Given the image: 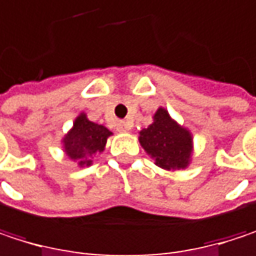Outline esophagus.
Masks as SVG:
<instances>
[{
	"instance_id": "esophagus-1",
	"label": "esophagus",
	"mask_w": 256,
	"mask_h": 256,
	"mask_svg": "<svg viewBox=\"0 0 256 256\" xmlns=\"http://www.w3.org/2000/svg\"><path fill=\"white\" fill-rule=\"evenodd\" d=\"M130 128L132 126H130V123H128V122H118L117 123V130L118 132H128Z\"/></svg>"
}]
</instances>
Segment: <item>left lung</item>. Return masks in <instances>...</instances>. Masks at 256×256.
Segmentation results:
<instances>
[{"label": "left lung", "instance_id": "left-lung-1", "mask_svg": "<svg viewBox=\"0 0 256 256\" xmlns=\"http://www.w3.org/2000/svg\"><path fill=\"white\" fill-rule=\"evenodd\" d=\"M139 140L145 151L163 169L176 170L188 164L191 136L185 128H179L163 108L156 112L154 123L140 132Z\"/></svg>", "mask_w": 256, "mask_h": 256}]
</instances>
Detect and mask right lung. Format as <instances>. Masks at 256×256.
<instances>
[{"mask_svg":"<svg viewBox=\"0 0 256 256\" xmlns=\"http://www.w3.org/2000/svg\"><path fill=\"white\" fill-rule=\"evenodd\" d=\"M111 132L100 124H94L81 114L74 123V128L65 136L64 148L66 156L80 166L92 164V157L104 151Z\"/></svg>","mask_w":256,"mask_h":256,"instance_id":"add662e5","label":"right lung"}]
</instances>
